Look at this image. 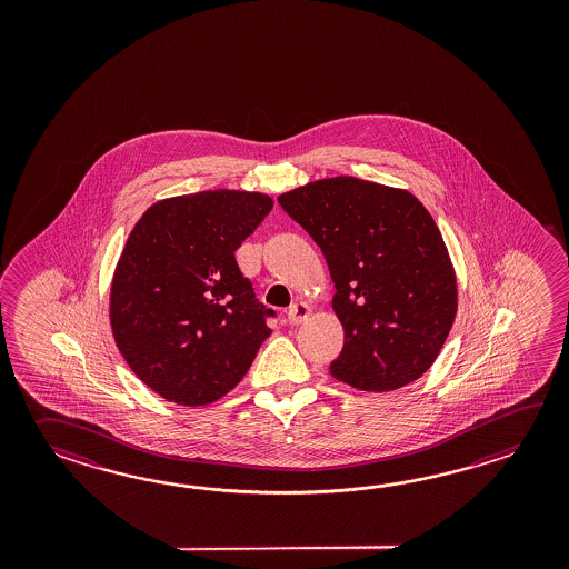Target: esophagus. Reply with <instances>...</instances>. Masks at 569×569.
Wrapping results in <instances>:
<instances>
[{
  "label": "esophagus",
  "mask_w": 569,
  "mask_h": 569,
  "mask_svg": "<svg viewBox=\"0 0 569 569\" xmlns=\"http://www.w3.org/2000/svg\"><path fill=\"white\" fill-rule=\"evenodd\" d=\"M309 313H311V309H309L307 302H295V305H290L289 313H287L290 326H299V323H302V321L309 317Z\"/></svg>",
  "instance_id": "34e87169"
}]
</instances>
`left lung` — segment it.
Returning <instances> with one entry per match:
<instances>
[{
  "label": "left lung",
  "mask_w": 569,
  "mask_h": 569,
  "mask_svg": "<svg viewBox=\"0 0 569 569\" xmlns=\"http://www.w3.org/2000/svg\"><path fill=\"white\" fill-rule=\"evenodd\" d=\"M326 256L343 350L339 382L390 392L415 382L443 348L458 311V279L441 231L415 194L356 177L279 194Z\"/></svg>",
  "instance_id": "obj_1"
}]
</instances>
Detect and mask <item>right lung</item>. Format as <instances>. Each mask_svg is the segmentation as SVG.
<instances>
[{"instance_id":"add662e5","label":"right lung","mask_w":569,"mask_h":569,"mask_svg":"<svg viewBox=\"0 0 569 569\" xmlns=\"http://www.w3.org/2000/svg\"><path fill=\"white\" fill-rule=\"evenodd\" d=\"M264 193L216 189L157 201L123 246L109 323L123 360L162 399L226 397L272 333L233 252L267 218Z\"/></svg>"}]
</instances>
